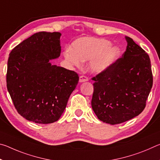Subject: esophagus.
<instances>
[{
    "mask_svg": "<svg viewBox=\"0 0 160 160\" xmlns=\"http://www.w3.org/2000/svg\"><path fill=\"white\" fill-rule=\"evenodd\" d=\"M87 81H88V78L85 77V76H83V75H81L79 78V82H87Z\"/></svg>",
    "mask_w": 160,
    "mask_h": 160,
    "instance_id": "1",
    "label": "esophagus"
}]
</instances>
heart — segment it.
<instances>
[{
  "instance_id": "b5f03b06",
  "label": "heart",
  "mask_w": 160,
  "mask_h": 160,
  "mask_svg": "<svg viewBox=\"0 0 160 160\" xmlns=\"http://www.w3.org/2000/svg\"><path fill=\"white\" fill-rule=\"evenodd\" d=\"M109 40L93 37H84L72 43V48H67L64 57L73 66H79L81 61H90L89 68L94 73L106 71L115 63L121 54L118 47L111 46Z\"/></svg>"
}]
</instances>
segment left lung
Listing matches in <instances>:
<instances>
[{
  "instance_id": "left-lung-1",
  "label": "left lung",
  "mask_w": 160,
  "mask_h": 160,
  "mask_svg": "<svg viewBox=\"0 0 160 160\" xmlns=\"http://www.w3.org/2000/svg\"><path fill=\"white\" fill-rule=\"evenodd\" d=\"M126 50L106 71L92 78V107L100 121L115 125L138 116L145 109L152 87L148 54L125 37Z\"/></svg>"
}]
</instances>
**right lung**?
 <instances>
[{
  "mask_svg": "<svg viewBox=\"0 0 160 160\" xmlns=\"http://www.w3.org/2000/svg\"><path fill=\"white\" fill-rule=\"evenodd\" d=\"M61 36L60 32H37L9 55L8 91L19 114L36 123L58 121L79 80L75 72L50 62L60 56Z\"/></svg>",
  "mask_w": 160,
  "mask_h": 160,
  "instance_id": "add662e5",
  "label": "right lung"
}]
</instances>
